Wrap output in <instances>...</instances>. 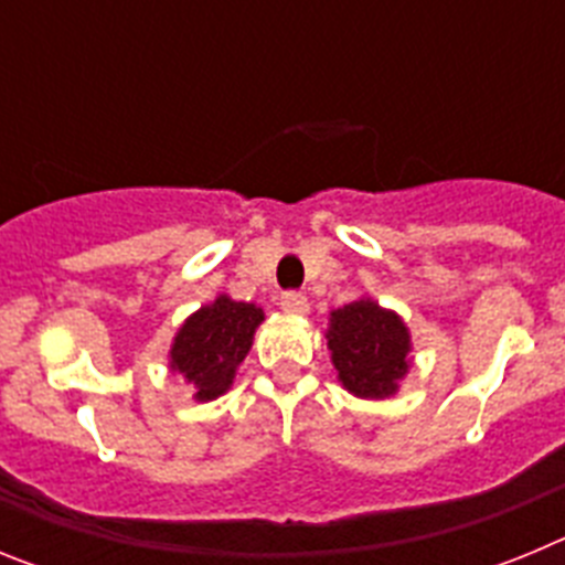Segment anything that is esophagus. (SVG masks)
<instances>
[{
  "mask_svg": "<svg viewBox=\"0 0 565 565\" xmlns=\"http://www.w3.org/2000/svg\"><path fill=\"white\" fill-rule=\"evenodd\" d=\"M279 306H282V311H286V313H294V317H302V313H308L311 302H308L306 294L286 291V294H282V297H279Z\"/></svg>",
  "mask_w": 565,
  "mask_h": 565,
  "instance_id": "34e87169",
  "label": "esophagus"
}]
</instances>
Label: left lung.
Wrapping results in <instances>:
<instances>
[{
  "label": "left lung",
  "mask_w": 565,
  "mask_h": 565,
  "mask_svg": "<svg viewBox=\"0 0 565 565\" xmlns=\"http://www.w3.org/2000/svg\"><path fill=\"white\" fill-rule=\"evenodd\" d=\"M328 351L339 382L359 398H387L411 367V331L396 311L371 297L331 311Z\"/></svg>",
  "instance_id": "1"
}]
</instances>
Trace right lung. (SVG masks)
I'll return each instance as SVG.
<instances>
[{
    "label": "right lung",
    "instance_id": "add662e5",
    "mask_svg": "<svg viewBox=\"0 0 565 565\" xmlns=\"http://www.w3.org/2000/svg\"><path fill=\"white\" fill-rule=\"evenodd\" d=\"M266 319L254 302H234L221 294L178 328L169 367L194 384L198 402H212L232 387L239 362L252 351L254 331Z\"/></svg>",
    "mask_w": 565,
    "mask_h": 565
}]
</instances>
